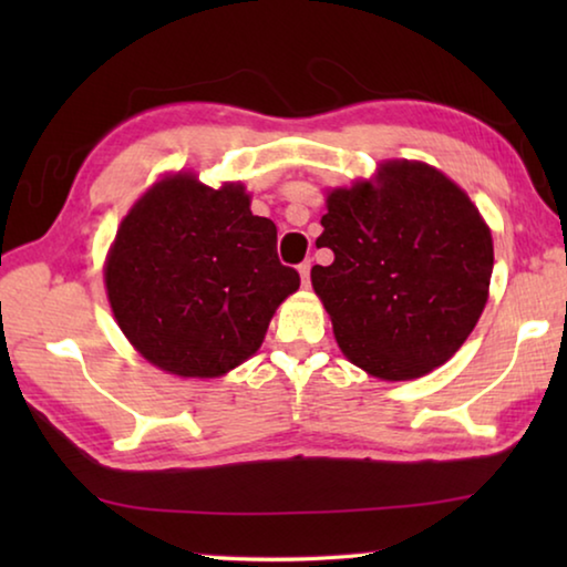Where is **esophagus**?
Returning a JSON list of instances; mask_svg holds the SVG:
<instances>
[{
    "mask_svg": "<svg viewBox=\"0 0 567 567\" xmlns=\"http://www.w3.org/2000/svg\"><path fill=\"white\" fill-rule=\"evenodd\" d=\"M297 272H300L302 287H310V262H302L300 267H297Z\"/></svg>",
    "mask_w": 567,
    "mask_h": 567,
    "instance_id": "esophagus-1",
    "label": "esophagus"
}]
</instances>
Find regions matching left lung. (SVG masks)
<instances>
[{
	"label": "left lung",
	"instance_id": "1",
	"mask_svg": "<svg viewBox=\"0 0 567 567\" xmlns=\"http://www.w3.org/2000/svg\"><path fill=\"white\" fill-rule=\"evenodd\" d=\"M324 207L318 247L334 260L310 280L344 358L388 382L445 364L485 310L495 260L467 192L427 162L382 159Z\"/></svg>",
	"mask_w": 567,
	"mask_h": 567
}]
</instances>
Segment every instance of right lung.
<instances>
[{"instance_id": "add662e5", "label": "right lung", "mask_w": 567, "mask_h": 567, "mask_svg": "<svg viewBox=\"0 0 567 567\" xmlns=\"http://www.w3.org/2000/svg\"><path fill=\"white\" fill-rule=\"evenodd\" d=\"M243 182L169 172L134 199L104 257L114 320L150 364L185 380L227 375L262 348L300 275Z\"/></svg>"}]
</instances>
